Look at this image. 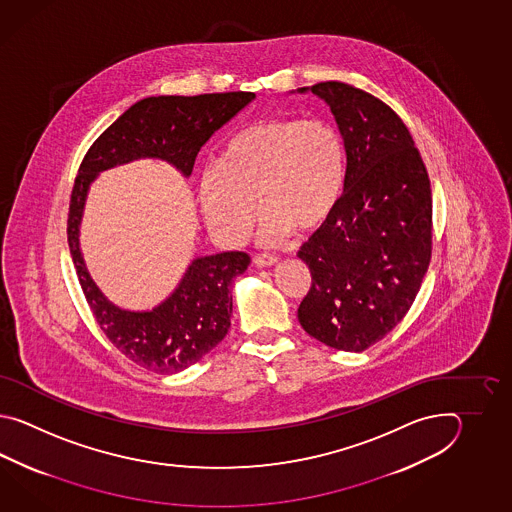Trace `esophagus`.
<instances>
[{
    "label": "esophagus",
    "instance_id": "obj_1",
    "mask_svg": "<svg viewBox=\"0 0 512 512\" xmlns=\"http://www.w3.org/2000/svg\"><path fill=\"white\" fill-rule=\"evenodd\" d=\"M276 263H278V258L271 256V254H258V256H254V265L256 267H271V265H276Z\"/></svg>",
    "mask_w": 512,
    "mask_h": 512
}]
</instances>
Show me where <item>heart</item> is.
Segmentation results:
<instances>
[{
	"mask_svg": "<svg viewBox=\"0 0 512 512\" xmlns=\"http://www.w3.org/2000/svg\"><path fill=\"white\" fill-rule=\"evenodd\" d=\"M344 177L346 148L333 124L298 117L260 120L230 139L218 168L203 172L199 205L210 232L238 245L251 232L258 203V238L278 245L293 229L309 232L326 223Z\"/></svg>",
	"mask_w": 512,
	"mask_h": 512,
	"instance_id": "obj_1",
	"label": "heart"
}]
</instances>
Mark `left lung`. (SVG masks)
Masks as SVG:
<instances>
[{"label": "left lung", "mask_w": 512, "mask_h": 512, "mask_svg": "<svg viewBox=\"0 0 512 512\" xmlns=\"http://www.w3.org/2000/svg\"><path fill=\"white\" fill-rule=\"evenodd\" d=\"M335 115L346 148L344 192L298 258L311 289L298 307L305 331L329 348L364 351L414 304L432 256V190L401 117L344 82L300 87Z\"/></svg>", "instance_id": "obj_1"}]
</instances>
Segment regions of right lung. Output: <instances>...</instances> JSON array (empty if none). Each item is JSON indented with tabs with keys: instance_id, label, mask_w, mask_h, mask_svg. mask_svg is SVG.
I'll return each mask as SVG.
<instances>
[{
	"instance_id": "right-lung-1",
	"label": "right lung",
	"mask_w": 512,
	"mask_h": 512,
	"mask_svg": "<svg viewBox=\"0 0 512 512\" xmlns=\"http://www.w3.org/2000/svg\"><path fill=\"white\" fill-rule=\"evenodd\" d=\"M254 97L247 91H232L142 98L91 144L78 168L67 219V241L78 282L109 342L146 370L177 373L218 346L230 327V285L245 272L251 258L240 251L196 258L174 293L152 311L120 309L93 282L80 252L78 236L89 186L100 172L146 157L174 164L188 177L203 144Z\"/></svg>"
}]
</instances>
